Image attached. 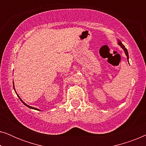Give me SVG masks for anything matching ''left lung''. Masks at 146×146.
I'll return each mask as SVG.
<instances>
[{
	"instance_id": "obj_1",
	"label": "left lung",
	"mask_w": 146,
	"mask_h": 146,
	"mask_svg": "<svg viewBox=\"0 0 146 146\" xmlns=\"http://www.w3.org/2000/svg\"><path fill=\"white\" fill-rule=\"evenodd\" d=\"M117 43H118V45L120 46L121 48H122V49L123 50V51H124V52H125V55H126V56H127V61H128V60H129L128 52H127V49L125 48V46L123 45L122 43H121V42L120 40H117ZM128 62H129V61H128Z\"/></svg>"
}]
</instances>
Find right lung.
I'll return each mask as SVG.
<instances>
[{"label":"right lung","instance_id":"1","mask_svg":"<svg viewBox=\"0 0 146 146\" xmlns=\"http://www.w3.org/2000/svg\"><path fill=\"white\" fill-rule=\"evenodd\" d=\"M13 87H14V90H15V85H14V82H13ZM15 92H16V91H15ZM17 96H18V97H19V99H20V100H21V101L22 102H23V103L24 104H25V105L26 106L29 107V108H31V109H33V110H39V109H37V108H34V107L30 106H29V105H27V104H26V103H25V102H23V100H22V99L21 98H20V97H19V95H18V94H17Z\"/></svg>","mask_w":146,"mask_h":146}]
</instances>
